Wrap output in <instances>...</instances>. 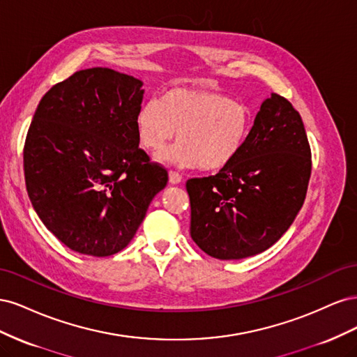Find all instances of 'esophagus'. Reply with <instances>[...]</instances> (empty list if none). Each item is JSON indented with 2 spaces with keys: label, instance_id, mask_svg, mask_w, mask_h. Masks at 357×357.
Listing matches in <instances>:
<instances>
[{
  "label": "esophagus",
  "instance_id": "34e87169",
  "mask_svg": "<svg viewBox=\"0 0 357 357\" xmlns=\"http://www.w3.org/2000/svg\"><path fill=\"white\" fill-rule=\"evenodd\" d=\"M181 181V176L176 171H169V183L171 185H178Z\"/></svg>",
  "mask_w": 357,
  "mask_h": 357
}]
</instances>
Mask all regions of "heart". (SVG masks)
<instances>
[{
  "label": "heart",
  "mask_w": 357,
  "mask_h": 357,
  "mask_svg": "<svg viewBox=\"0 0 357 357\" xmlns=\"http://www.w3.org/2000/svg\"><path fill=\"white\" fill-rule=\"evenodd\" d=\"M134 125L139 144L152 153L164 150L177 132L178 143L162 160L220 171L243 152L252 134L253 113L218 91L172 88L162 93L159 102L139 107Z\"/></svg>",
  "instance_id": "heart-1"
}]
</instances>
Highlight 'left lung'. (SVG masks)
<instances>
[{
	"label": "left lung",
	"instance_id": "1",
	"mask_svg": "<svg viewBox=\"0 0 357 357\" xmlns=\"http://www.w3.org/2000/svg\"><path fill=\"white\" fill-rule=\"evenodd\" d=\"M310 176L311 149L301 114L273 93L240 156L215 176L186 181L192 240L220 261L265 252L294 223Z\"/></svg>",
	"mask_w": 357,
	"mask_h": 357
}]
</instances>
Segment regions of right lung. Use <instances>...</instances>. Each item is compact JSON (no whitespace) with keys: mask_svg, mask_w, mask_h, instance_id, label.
I'll return each mask as SVG.
<instances>
[{"mask_svg":"<svg viewBox=\"0 0 357 357\" xmlns=\"http://www.w3.org/2000/svg\"><path fill=\"white\" fill-rule=\"evenodd\" d=\"M142 84L110 68L77 71L52 86L29 125L28 197L46 228L77 253L123 250L167 186L168 171L138 147Z\"/></svg>","mask_w":357,"mask_h":357,"instance_id":"add662e5","label":"right lung"}]
</instances>
